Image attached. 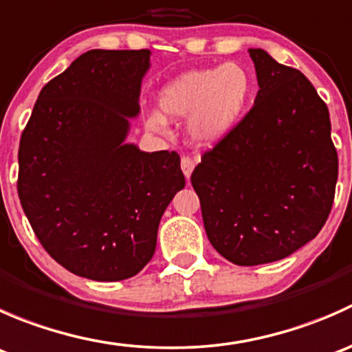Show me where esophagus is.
Masks as SVG:
<instances>
[{
	"label": "esophagus",
	"instance_id": "obj_1",
	"mask_svg": "<svg viewBox=\"0 0 352 352\" xmlns=\"http://www.w3.org/2000/svg\"><path fill=\"white\" fill-rule=\"evenodd\" d=\"M180 166H182L184 175L189 179V177L192 175V170H194V166H196V162H194L190 156H182V160H180Z\"/></svg>",
	"mask_w": 352,
	"mask_h": 352
}]
</instances>
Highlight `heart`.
I'll return each mask as SVG.
<instances>
[{
    "mask_svg": "<svg viewBox=\"0 0 352 352\" xmlns=\"http://www.w3.org/2000/svg\"><path fill=\"white\" fill-rule=\"evenodd\" d=\"M252 98V78L239 63L194 69L180 74L160 90V113H151V131H165L166 119H189L196 143L212 144L235 129Z\"/></svg>",
    "mask_w": 352,
    "mask_h": 352,
    "instance_id": "b5f03b06",
    "label": "heart"
}]
</instances>
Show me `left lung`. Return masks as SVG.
<instances>
[{"label": "left lung", "mask_w": 352, "mask_h": 352, "mask_svg": "<svg viewBox=\"0 0 352 352\" xmlns=\"http://www.w3.org/2000/svg\"><path fill=\"white\" fill-rule=\"evenodd\" d=\"M248 52L258 83L254 107L190 177L209 242L236 265L281 261L314 240L339 172L329 109L314 85L262 49Z\"/></svg>", "instance_id": "obj_1"}]
</instances>
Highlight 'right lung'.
<instances>
[{
	"label": "right lung",
	"instance_id": "add662e5",
	"mask_svg": "<svg viewBox=\"0 0 352 352\" xmlns=\"http://www.w3.org/2000/svg\"><path fill=\"white\" fill-rule=\"evenodd\" d=\"M148 49H94L38 94L20 140L19 197L42 247L73 274L122 281L151 261L186 179L175 151L126 144Z\"/></svg>",
	"mask_w": 352,
	"mask_h": 352
}]
</instances>
